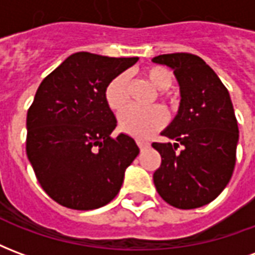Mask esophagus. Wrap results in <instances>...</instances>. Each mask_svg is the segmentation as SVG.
<instances>
[{"label":"esophagus","mask_w":255,"mask_h":255,"mask_svg":"<svg viewBox=\"0 0 255 255\" xmlns=\"http://www.w3.org/2000/svg\"><path fill=\"white\" fill-rule=\"evenodd\" d=\"M138 146H139V149H140V151H143V150L149 149L150 143L149 142H143V140H138Z\"/></svg>","instance_id":"obj_1"}]
</instances>
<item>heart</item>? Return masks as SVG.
I'll use <instances>...</instances> for the list:
<instances>
[{"label": "heart", "mask_w": 255, "mask_h": 255, "mask_svg": "<svg viewBox=\"0 0 255 255\" xmlns=\"http://www.w3.org/2000/svg\"><path fill=\"white\" fill-rule=\"evenodd\" d=\"M142 78L157 91H162L171 87L173 82L172 75L166 68L151 65L144 68L142 71ZM105 101L112 111L119 112L123 108H126L128 104V79L124 73L116 75L109 83L106 84L105 93H104ZM162 98H165L168 105L173 108L176 105V97L171 94H161ZM165 113L164 111L154 106L150 109H138V108H128L123 111L119 116V128L123 132L131 135L136 139H146L151 136L155 131L164 127L165 124Z\"/></svg>", "instance_id": "1"}]
</instances>
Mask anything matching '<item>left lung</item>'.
<instances>
[{"label":"left lung","instance_id":"1","mask_svg":"<svg viewBox=\"0 0 255 255\" xmlns=\"http://www.w3.org/2000/svg\"><path fill=\"white\" fill-rule=\"evenodd\" d=\"M153 63L173 69L180 89L177 115L161 132L175 143L151 144L161 155L154 186L175 208H201L219 197L235 168L239 129L230 93L198 56L161 54Z\"/></svg>","mask_w":255,"mask_h":255}]
</instances>
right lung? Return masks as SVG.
Wrapping results in <instances>:
<instances>
[{
	"instance_id": "right-lung-1",
	"label": "right lung",
	"mask_w": 255,
	"mask_h": 255,
	"mask_svg": "<svg viewBox=\"0 0 255 255\" xmlns=\"http://www.w3.org/2000/svg\"><path fill=\"white\" fill-rule=\"evenodd\" d=\"M136 61L75 53L36 90L27 113V157L45 192L65 208L105 206L139 154L127 133L111 138L117 120L104 97L106 84Z\"/></svg>"
}]
</instances>
